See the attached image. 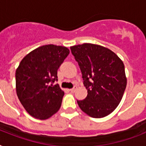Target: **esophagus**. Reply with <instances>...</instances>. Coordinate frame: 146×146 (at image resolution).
<instances>
[{"label": "esophagus", "mask_w": 146, "mask_h": 146, "mask_svg": "<svg viewBox=\"0 0 146 146\" xmlns=\"http://www.w3.org/2000/svg\"><path fill=\"white\" fill-rule=\"evenodd\" d=\"M75 89H76V87H73V88L70 89V91L71 92H75Z\"/></svg>", "instance_id": "34e87169"}]
</instances>
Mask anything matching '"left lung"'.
I'll return each mask as SVG.
<instances>
[{"instance_id": "8db88e82", "label": "left lung", "mask_w": 146, "mask_h": 146, "mask_svg": "<svg viewBox=\"0 0 146 146\" xmlns=\"http://www.w3.org/2000/svg\"><path fill=\"white\" fill-rule=\"evenodd\" d=\"M81 70L87 97L77 101L83 112L94 118L112 113L120 102L127 86L124 64L110 49L85 43L70 47Z\"/></svg>"}]
</instances>
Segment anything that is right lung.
I'll return each mask as SVG.
<instances>
[{
	"label": "right lung",
	"instance_id": "add662e5",
	"mask_svg": "<svg viewBox=\"0 0 146 146\" xmlns=\"http://www.w3.org/2000/svg\"><path fill=\"white\" fill-rule=\"evenodd\" d=\"M70 50L64 46L43 45L29 53L16 70V90L22 105L33 117L46 120L61 106L64 91L57 70Z\"/></svg>",
	"mask_w": 146,
	"mask_h": 146
}]
</instances>
